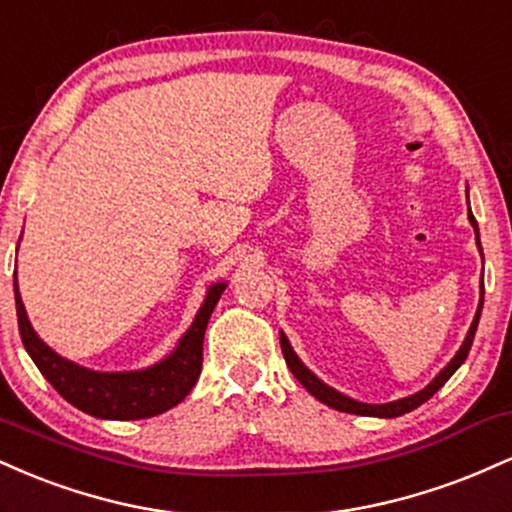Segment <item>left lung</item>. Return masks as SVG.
I'll return each instance as SVG.
<instances>
[{
    "instance_id": "obj_1",
    "label": "left lung",
    "mask_w": 512,
    "mask_h": 512,
    "mask_svg": "<svg viewBox=\"0 0 512 512\" xmlns=\"http://www.w3.org/2000/svg\"><path fill=\"white\" fill-rule=\"evenodd\" d=\"M474 227V234H477V244H479V230H477V220H474V215L470 213L467 215ZM479 251H482V246H479ZM482 306H484V290H482V299H479V306H477V314H474V321L470 330H467V338L462 342V347L455 354L453 359H450L446 369H441V374H438L434 381L429 383L424 390H419V393L410 395V398H402V400H395V402H386V405H366V402H359V400H352L347 398V395L338 393L335 388L326 386V383L321 381L316 374H311L309 369H306L302 359L297 357L292 350L290 340L285 338V333L280 330V347H282V354H285V362L290 366V371L294 376H297V381L302 383V386L309 390L311 395H314L316 400H321L323 405L333 407V410L338 412H347V414H364V417H383V419H390V417H400V414H407L412 410H417L419 405H424L426 400L431 398V395L436 393L438 388L446 386V381L450 376L455 374V371L460 369L462 362L467 359V354H470V347H472V340H474V333H477V326H479V316H482Z\"/></svg>"
}]
</instances>
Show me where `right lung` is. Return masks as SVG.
Wrapping results in <instances>:
<instances>
[{
  "mask_svg": "<svg viewBox=\"0 0 512 512\" xmlns=\"http://www.w3.org/2000/svg\"><path fill=\"white\" fill-rule=\"evenodd\" d=\"M225 287L227 282L210 285L194 323L182 335V340L174 347L170 357L141 371H117V374L90 371L86 366H78L69 359L59 357L30 326L14 275L18 333H21L23 347L40 369V374L76 410L86 412L90 417L119 419V422H124V419H148L179 405L191 393V388L196 386L203 366V335H206L208 318L213 314Z\"/></svg>",
  "mask_w": 512,
  "mask_h": 512,
  "instance_id": "add662e5",
  "label": "right lung"
}]
</instances>
